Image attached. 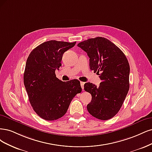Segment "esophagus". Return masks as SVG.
Here are the masks:
<instances>
[{
	"mask_svg": "<svg viewBox=\"0 0 152 152\" xmlns=\"http://www.w3.org/2000/svg\"><path fill=\"white\" fill-rule=\"evenodd\" d=\"M80 84H81V88H82V89L83 90V89H84V85H85V83H84V82H82V81H81V82H80Z\"/></svg>",
	"mask_w": 152,
	"mask_h": 152,
	"instance_id": "esophagus-1",
	"label": "esophagus"
}]
</instances>
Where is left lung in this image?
<instances>
[{
    "label": "left lung",
    "instance_id": "1",
    "mask_svg": "<svg viewBox=\"0 0 152 152\" xmlns=\"http://www.w3.org/2000/svg\"><path fill=\"white\" fill-rule=\"evenodd\" d=\"M90 58V68L102 80L100 86L91 83L84 85L91 95L87 110L100 120L114 117L122 107L129 89L130 67L124 53L104 37L90 38L77 44Z\"/></svg>",
    "mask_w": 152,
    "mask_h": 152
}]
</instances>
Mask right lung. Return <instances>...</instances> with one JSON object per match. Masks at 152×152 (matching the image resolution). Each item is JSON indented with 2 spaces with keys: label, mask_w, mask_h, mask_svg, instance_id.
<instances>
[{
  "label": "right lung",
  "mask_w": 152,
  "mask_h": 152,
  "mask_svg": "<svg viewBox=\"0 0 152 152\" xmlns=\"http://www.w3.org/2000/svg\"><path fill=\"white\" fill-rule=\"evenodd\" d=\"M50 40L40 44L29 55L24 72V84L33 109L47 121L61 118L69 108L76 94L81 92L80 82L58 80L55 71L61 66L62 56L75 45Z\"/></svg>",
  "instance_id": "1"
}]
</instances>
